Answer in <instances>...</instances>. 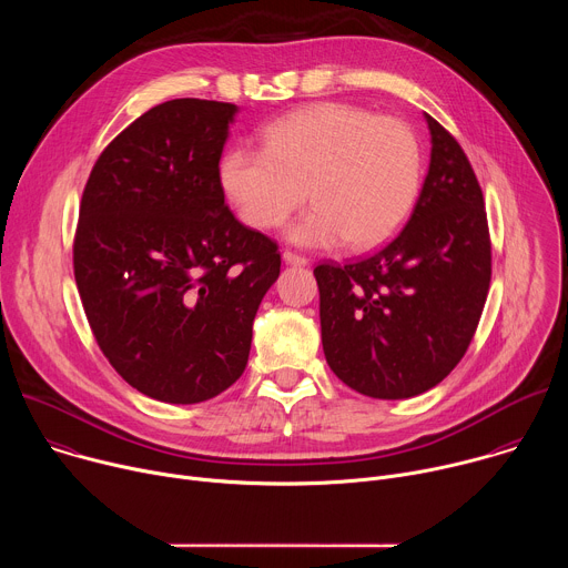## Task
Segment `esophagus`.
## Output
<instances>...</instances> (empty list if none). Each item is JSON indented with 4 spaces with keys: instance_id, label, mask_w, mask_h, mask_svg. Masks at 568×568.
Masks as SVG:
<instances>
[{
    "instance_id": "1",
    "label": "esophagus",
    "mask_w": 568,
    "mask_h": 568,
    "mask_svg": "<svg viewBox=\"0 0 568 568\" xmlns=\"http://www.w3.org/2000/svg\"><path fill=\"white\" fill-rule=\"evenodd\" d=\"M283 261H285L287 265H307V258L301 256V254H296V252H292V250H285V252H283Z\"/></svg>"
}]
</instances>
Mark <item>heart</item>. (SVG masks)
<instances>
[{"label":"heart","mask_w":568,"mask_h":568,"mask_svg":"<svg viewBox=\"0 0 568 568\" xmlns=\"http://www.w3.org/2000/svg\"><path fill=\"white\" fill-rule=\"evenodd\" d=\"M220 184L258 231L281 226L307 195L314 206L290 226V240L371 250L409 220L423 186V145L397 116L314 103L272 121L263 148L226 150Z\"/></svg>","instance_id":"1"}]
</instances>
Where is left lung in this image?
Masks as SVG:
<instances>
[{"label":"left lung","mask_w":568,"mask_h":568,"mask_svg":"<svg viewBox=\"0 0 568 568\" xmlns=\"http://www.w3.org/2000/svg\"><path fill=\"white\" fill-rule=\"evenodd\" d=\"M427 123L432 161L409 222L368 256L314 267L326 362L344 384L377 399L420 395L454 371L493 278L474 169L434 116Z\"/></svg>","instance_id":"1"}]
</instances>
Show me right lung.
<instances>
[{"mask_svg":"<svg viewBox=\"0 0 568 568\" xmlns=\"http://www.w3.org/2000/svg\"><path fill=\"white\" fill-rule=\"evenodd\" d=\"M235 105L166 101L97 159L73 235L94 339L139 393L195 404L247 366L252 323L281 274L278 245L224 204L220 156Z\"/></svg>","mask_w":568,"mask_h":568,"instance_id":"1","label":"right lung"}]
</instances>
